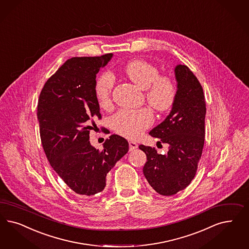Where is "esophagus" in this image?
Returning <instances> with one entry per match:
<instances>
[{"mask_svg":"<svg viewBox=\"0 0 249 249\" xmlns=\"http://www.w3.org/2000/svg\"><path fill=\"white\" fill-rule=\"evenodd\" d=\"M137 146H138V144H137L136 142H134V141H130V142H129V150H130V151L135 150L136 148H137Z\"/></svg>","mask_w":249,"mask_h":249,"instance_id":"esophagus-1","label":"esophagus"}]
</instances>
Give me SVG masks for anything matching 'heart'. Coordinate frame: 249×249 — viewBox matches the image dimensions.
Here are the masks:
<instances>
[{
    "label": "heart",
    "mask_w": 249,
    "mask_h": 249,
    "mask_svg": "<svg viewBox=\"0 0 249 249\" xmlns=\"http://www.w3.org/2000/svg\"><path fill=\"white\" fill-rule=\"evenodd\" d=\"M125 75L138 87L145 90V98L150 106L159 112H168L176 102V82L169 75L160 74L157 66L143 59L130 60L124 66ZM112 73H103L95 83V96L102 108L112 105V93L114 86ZM154 122V114L148 108L138 110L123 109L111 119L112 127L117 134L127 138H137Z\"/></svg>",
    "instance_id": "1"
}]
</instances>
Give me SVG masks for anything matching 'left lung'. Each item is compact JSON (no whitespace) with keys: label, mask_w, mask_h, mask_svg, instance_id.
<instances>
[{"label":"left lung","mask_w":249,"mask_h":249,"mask_svg":"<svg viewBox=\"0 0 249 249\" xmlns=\"http://www.w3.org/2000/svg\"><path fill=\"white\" fill-rule=\"evenodd\" d=\"M178 93L168 117L152 129L150 136L169 145L167 155L140 144L146 155L144 177L158 193L174 195L184 190L196 175L204 145L206 105L200 81L185 65L175 69Z\"/></svg>","instance_id":"left-lung-1"}]
</instances>
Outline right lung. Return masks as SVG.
Listing matches in <instances>:
<instances>
[{"mask_svg":"<svg viewBox=\"0 0 249 249\" xmlns=\"http://www.w3.org/2000/svg\"><path fill=\"white\" fill-rule=\"evenodd\" d=\"M112 56L68 59L47 80L38 99L41 143L50 166L83 196L101 193L107 173L128 151V142L118 135L107 138L102 150L89 141L95 121L102 119L94 89L97 73Z\"/></svg>","mask_w":249,"mask_h":249,"instance_id":"obj_1","label":"right lung"}]
</instances>
